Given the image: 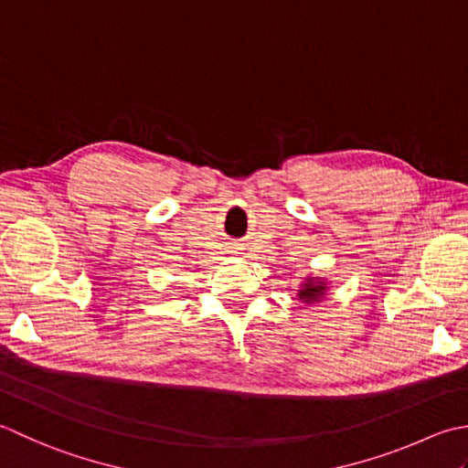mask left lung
Masks as SVG:
<instances>
[{
  "instance_id": "1",
  "label": "left lung",
  "mask_w": 468,
  "mask_h": 468,
  "mask_svg": "<svg viewBox=\"0 0 468 468\" xmlns=\"http://www.w3.org/2000/svg\"><path fill=\"white\" fill-rule=\"evenodd\" d=\"M329 292H331V282L327 279H323V276L309 274L299 282L297 301L301 304H304V307H311V304L327 299Z\"/></svg>"
}]
</instances>
